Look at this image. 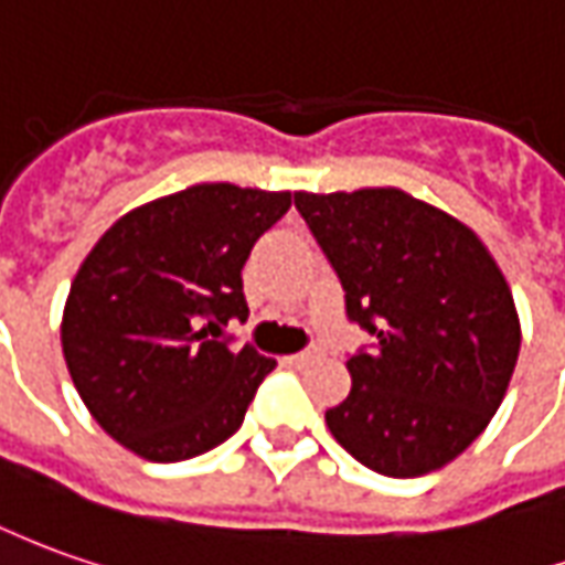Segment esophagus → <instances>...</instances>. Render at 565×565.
Segmentation results:
<instances>
[{
  "mask_svg": "<svg viewBox=\"0 0 565 565\" xmlns=\"http://www.w3.org/2000/svg\"><path fill=\"white\" fill-rule=\"evenodd\" d=\"M318 359H324V349L321 347H309L297 352V355H290V364H297V367H306V364L318 362Z\"/></svg>",
  "mask_w": 565,
  "mask_h": 565,
  "instance_id": "1",
  "label": "esophagus"
}]
</instances>
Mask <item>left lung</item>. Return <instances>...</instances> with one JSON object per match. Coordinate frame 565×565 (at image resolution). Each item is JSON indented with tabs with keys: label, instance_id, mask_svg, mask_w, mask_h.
<instances>
[{
	"label": "left lung",
	"instance_id": "8db88e82",
	"mask_svg": "<svg viewBox=\"0 0 565 565\" xmlns=\"http://www.w3.org/2000/svg\"><path fill=\"white\" fill-rule=\"evenodd\" d=\"M347 290V315L377 343L349 355L352 390L324 414L374 473L443 470L508 393L520 315L489 247L460 218L402 188L294 194Z\"/></svg>",
	"mask_w": 565,
	"mask_h": 565
}]
</instances>
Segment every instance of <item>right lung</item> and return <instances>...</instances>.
<instances>
[{
    "label": "right lung",
    "instance_id": "obj_1",
    "mask_svg": "<svg viewBox=\"0 0 565 565\" xmlns=\"http://www.w3.org/2000/svg\"><path fill=\"white\" fill-rule=\"evenodd\" d=\"M290 191L203 182L129 210L76 271L61 349L110 439L157 463L198 458L244 424L275 359L232 347L247 318L241 268Z\"/></svg>",
    "mask_w": 565,
    "mask_h": 565
}]
</instances>
